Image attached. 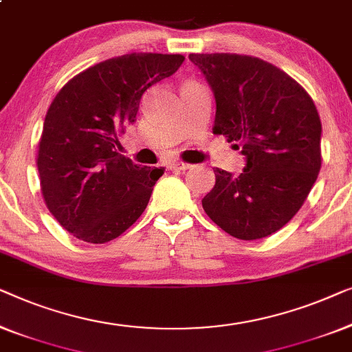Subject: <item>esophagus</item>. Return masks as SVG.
<instances>
[{
    "instance_id": "obj_1",
    "label": "esophagus",
    "mask_w": 352,
    "mask_h": 352,
    "mask_svg": "<svg viewBox=\"0 0 352 352\" xmlns=\"http://www.w3.org/2000/svg\"><path fill=\"white\" fill-rule=\"evenodd\" d=\"M170 170H188L191 167V164H186V162H170L169 166Z\"/></svg>"
}]
</instances>
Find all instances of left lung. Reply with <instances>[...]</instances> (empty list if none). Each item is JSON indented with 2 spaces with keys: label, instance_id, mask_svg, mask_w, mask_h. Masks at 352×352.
Segmentation results:
<instances>
[{
  "label": "left lung",
  "instance_id": "left-lung-1",
  "mask_svg": "<svg viewBox=\"0 0 352 352\" xmlns=\"http://www.w3.org/2000/svg\"><path fill=\"white\" fill-rule=\"evenodd\" d=\"M215 96L214 133L242 148L241 175L214 169L202 199L214 223L242 241L289 223L319 175V113L309 94L273 63L239 54H190Z\"/></svg>",
  "mask_w": 352,
  "mask_h": 352
}]
</instances>
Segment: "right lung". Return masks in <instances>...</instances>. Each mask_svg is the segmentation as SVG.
I'll return each mask as SVG.
<instances>
[{"label": "right lung", "instance_id": "right-lung-1", "mask_svg": "<svg viewBox=\"0 0 352 352\" xmlns=\"http://www.w3.org/2000/svg\"><path fill=\"white\" fill-rule=\"evenodd\" d=\"M180 54L133 52L72 78L49 107L38 148L47 209L91 244L116 239L146 209L164 167H140L116 148L146 89L180 68Z\"/></svg>", "mask_w": 352, "mask_h": 352}]
</instances>
